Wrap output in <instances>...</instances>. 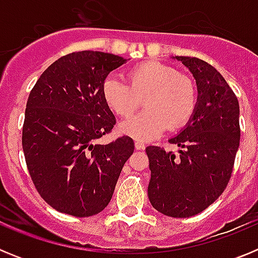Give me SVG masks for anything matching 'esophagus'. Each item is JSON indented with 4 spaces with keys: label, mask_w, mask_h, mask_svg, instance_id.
Here are the masks:
<instances>
[{
    "label": "esophagus",
    "mask_w": 258,
    "mask_h": 258,
    "mask_svg": "<svg viewBox=\"0 0 258 258\" xmlns=\"http://www.w3.org/2000/svg\"><path fill=\"white\" fill-rule=\"evenodd\" d=\"M134 146H136L137 150H143L146 147L145 143L141 142V141H136V142H134Z\"/></svg>",
    "instance_id": "esophagus-1"
}]
</instances>
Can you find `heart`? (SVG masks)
<instances>
[{
	"instance_id": "1",
	"label": "heart",
	"mask_w": 258,
	"mask_h": 258,
	"mask_svg": "<svg viewBox=\"0 0 258 258\" xmlns=\"http://www.w3.org/2000/svg\"><path fill=\"white\" fill-rule=\"evenodd\" d=\"M129 81L108 75L102 94L107 106L118 116H131L145 98L143 112L120 124L121 133L136 140L149 141L160 136L166 126L174 131L192 117L198 106L197 86L190 77L159 61H146L133 67Z\"/></svg>"
}]
</instances>
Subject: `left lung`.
<instances>
[{"mask_svg":"<svg viewBox=\"0 0 258 258\" xmlns=\"http://www.w3.org/2000/svg\"><path fill=\"white\" fill-rule=\"evenodd\" d=\"M192 74L198 106L170 143L178 154L157 146L146 149L151 179L150 203L156 211L186 218L208 208L226 188L240 141L239 102L222 75L207 61L173 56Z\"/></svg>","mask_w":258,"mask_h":258,"instance_id":"1","label":"left lung"}]
</instances>
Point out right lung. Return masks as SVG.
I'll list each match as a JSON object with an SVG mask.
<instances>
[{"label":"right lung","instance_id":"obj_1","mask_svg":"<svg viewBox=\"0 0 258 258\" xmlns=\"http://www.w3.org/2000/svg\"><path fill=\"white\" fill-rule=\"evenodd\" d=\"M125 61L108 52H72L49 66L29 93L22 137L26 163L41 198L61 213L89 217L103 211L133 154L127 136L95 143L116 124L103 81Z\"/></svg>","mask_w":258,"mask_h":258}]
</instances>
